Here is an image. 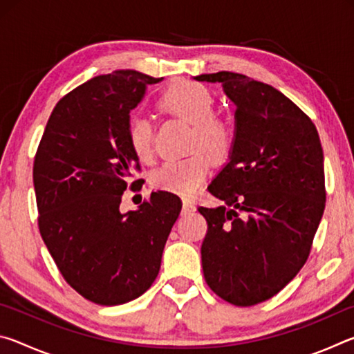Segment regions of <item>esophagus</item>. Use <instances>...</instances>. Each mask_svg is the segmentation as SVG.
I'll return each mask as SVG.
<instances>
[{"mask_svg": "<svg viewBox=\"0 0 354 354\" xmlns=\"http://www.w3.org/2000/svg\"><path fill=\"white\" fill-rule=\"evenodd\" d=\"M194 211H195V203L187 200V198H183V212L189 214V212H194Z\"/></svg>", "mask_w": 354, "mask_h": 354, "instance_id": "esophagus-1", "label": "esophagus"}]
</instances>
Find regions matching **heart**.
I'll return each instance as SVG.
<instances>
[{
    "label": "heart",
    "instance_id": "b5f03b06",
    "mask_svg": "<svg viewBox=\"0 0 354 354\" xmlns=\"http://www.w3.org/2000/svg\"><path fill=\"white\" fill-rule=\"evenodd\" d=\"M164 113L192 123L190 145L196 149L183 159H169L151 173L156 189L189 196L195 194L211 170V158L223 162L232 151L236 134L231 120L215 112V97L205 84L178 80L167 86L158 98ZM128 145L142 162L151 159L154 149L153 124L145 117H133L128 123Z\"/></svg>",
    "mask_w": 354,
    "mask_h": 354
}]
</instances>
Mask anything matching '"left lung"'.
Returning a JSON list of instances; mask_svg holds the SVG:
<instances>
[{
	"label": "left lung",
	"instance_id": "1",
	"mask_svg": "<svg viewBox=\"0 0 354 354\" xmlns=\"http://www.w3.org/2000/svg\"><path fill=\"white\" fill-rule=\"evenodd\" d=\"M195 80L221 82L236 104L230 162L207 187L225 205L198 207L207 221L203 273L221 299L254 306L283 290L309 257L326 201L320 137L268 84L232 71Z\"/></svg>",
	"mask_w": 354,
	"mask_h": 354
}]
</instances>
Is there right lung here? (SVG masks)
<instances>
[{
  "label": "right lung",
  "mask_w": 354,
  "mask_h": 354,
  "mask_svg": "<svg viewBox=\"0 0 354 354\" xmlns=\"http://www.w3.org/2000/svg\"><path fill=\"white\" fill-rule=\"evenodd\" d=\"M160 80L117 70L77 86L53 109L34 158L40 236L64 279L101 306L151 287L183 207L158 190L137 211L120 212L123 192L142 189L131 181L140 165L128 145L129 112Z\"/></svg>",
  "instance_id": "1"
}]
</instances>
